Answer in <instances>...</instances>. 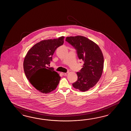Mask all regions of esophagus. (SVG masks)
I'll use <instances>...</instances> for the list:
<instances>
[{"mask_svg":"<svg viewBox=\"0 0 131 131\" xmlns=\"http://www.w3.org/2000/svg\"><path fill=\"white\" fill-rule=\"evenodd\" d=\"M68 72H66V73H65V72H62V74L64 75V76H67L68 74Z\"/></svg>","mask_w":131,"mask_h":131,"instance_id":"obj_1","label":"esophagus"}]
</instances>
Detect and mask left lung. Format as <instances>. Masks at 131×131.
Returning <instances> with one entry per match:
<instances>
[{
	"label": "left lung",
	"mask_w": 131,
	"mask_h": 131,
	"mask_svg": "<svg viewBox=\"0 0 131 131\" xmlns=\"http://www.w3.org/2000/svg\"><path fill=\"white\" fill-rule=\"evenodd\" d=\"M66 41L76 50L79 59L84 62L82 69L77 72L78 80L72 86L81 91H88L95 86L102 75L104 63L102 51L95 42L84 36L67 37Z\"/></svg>",
	"instance_id": "left-lung-1"
}]
</instances>
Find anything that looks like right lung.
<instances>
[{
  "label": "right lung",
  "instance_id": "right-lung-1",
  "mask_svg": "<svg viewBox=\"0 0 131 131\" xmlns=\"http://www.w3.org/2000/svg\"><path fill=\"white\" fill-rule=\"evenodd\" d=\"M64 36L42 40L28 51L23 62V68L28 80L39 92L47 94L56 89L60 76L49 68L52 57L57 48L63 45Z\"/></svg>",
  "mask_w": 131,
  "mask_h": 131
}]
</instances>
